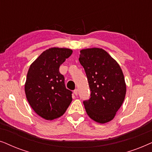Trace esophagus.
Here are the masks:
<instances>
[{
	"mask_svg": "<svg viewBox=\"0 0 152 152\" xmlns=\"http://www.w3.org/2000/svg\"><path fill=\"white\" fill-rule=\"evenodd\" d=\"M78 90H77V89H76V90H74V94L76 95H76H78Z\"/></svg>",
	"mask_w": 152,
	"mask_h": 152,
	"instance_id": "34e87169",
	"label": "esophagus"
}]
</instances>
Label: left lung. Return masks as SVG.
Instances as JSON below:
<instances>
[{
    "label": "left lung",
    "mask_w": 152,
    "mask_h": 152,
    "mask_svg": "<svg viewBox=\"0 0 152 152\" xmlns=\"http://www.w3.org/2000/svg\"><path fill=\"white\" fill-rule=\"evenodd\" d=\"M80 52L78 60L86 72L91 91L90 98L83 102L87 114L98 123L110 122L126 95L122 69L102 48H86Z\"/></svg>",
    "instance_id": "left-lung-1"
}]
</instances>
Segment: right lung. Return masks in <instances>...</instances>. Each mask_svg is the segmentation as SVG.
<instances>
[{
    "label": "right lung",
    "instance_id": "right-lung-1",
    "mask_svg": "<svg viewBox=\"0 0 152 152\" xmlns=\"http://www.w3.org/2000/svg\"><path fill=\"white\" fill-rule=\"evenodd\" d=\"M72 54L69 48H48L28 69L26 98L33 110L46 120L62 116L72 101V92L66 88L64 76L59 72L60 66Z\"/></svg>",
    "mask_w": 152,
    "mask_h": 152
}]
</instances>
